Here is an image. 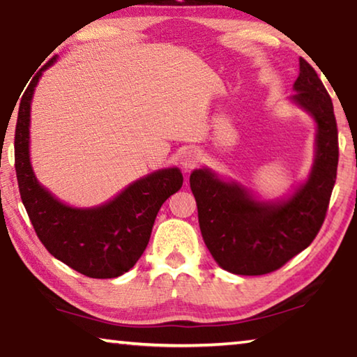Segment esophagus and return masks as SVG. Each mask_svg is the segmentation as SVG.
Masks as SVG:
<instances>
[{"label": "esophagus", "instance_id": "esophagus-1", "mask_svg": "<svg viewBox=\"0 0 357 357\" xmlns=\"http://www.w3.org/2000/svg\"><path fill=\"white\" fill-rule=\"evenodd\" d=\"M200 158H202L200 152L188 151V152H184V155H183V165L185 168H192L200 162Z\"/></svg>", "mask_w": 357, "mask_h": 357}]
</instances>
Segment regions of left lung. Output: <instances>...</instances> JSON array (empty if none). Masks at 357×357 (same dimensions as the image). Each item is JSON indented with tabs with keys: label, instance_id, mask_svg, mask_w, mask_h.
I'll return each mask as SVG.
<instances>
[{
	"label": "left lung",
	"instance_id": "1",
	"mask_svg": "<svg viewBox=\"0 0 357 357\" xmlns=\"http://www.w3.org/2000/svg\"><path fill=\"white\" fill-rule=\"evenodd\" d=\"M294 88V100L317 123V152L310 179L291 199L278 205L259 204L245 189L218 179L208 169L190 174L205 245L232 274L263 275L280 269L311 245L327 216L338 167L333 104L303 57Z\"/></svg>",
	"mask_w": 357,
	"mask_h": 357
}]
</instances>
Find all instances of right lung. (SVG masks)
Segmentation results:
<instances>
[{
  "mask_svg": "<svg viewBox=\"0 0 357 357\" xmlns=\"http://www.w3.org/2000/svg\"><path fill=\"white\" fill-rule=\"evenodd\" d=\"M47 61L20 99L14 135V167L19 192L31 226L59 261L93 279L119 278L136 264L151 238L157 213L183 185L178 168L152 173L125 189L107 205L77 210L61 204L36 181L29 158L30 102Z\"/></svg>",
  "mask_w": 357,
  "mask_h": 357,
  "instance_id": "1",
  "label": "right lung"
}]
</instances>
